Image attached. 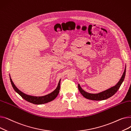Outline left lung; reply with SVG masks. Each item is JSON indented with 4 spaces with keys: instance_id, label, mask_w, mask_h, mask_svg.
I'll return each mask as SVG.
<instances>
[{
    "instance_id": "8db88e82",
    "label": "left lung",
    "mask_w": 131,
    "mask_h": 131,
    "mask_svg": "<svg viewBox=\"0 0 131 131\" xmlns=\"http://www.w3.org/2000/svg\"><path fill=\"white\" fill-rule=\"evenodd\" d=\"M125 74H126V66L122 76L121 79L119 80V81L117 82V83L115 85L112 86L111 88L107 89V90L105 91H101L97 93H89L85 91L84 90H83V89H82V88L81 87L79 84H78V89L81 94L83 95L84 98L88 99L91 100H96V101L106 100L110 97H112V96L114 95L116 93V92L118 90V89H119L124 80Z\"/></svg>"
}]
</instances>
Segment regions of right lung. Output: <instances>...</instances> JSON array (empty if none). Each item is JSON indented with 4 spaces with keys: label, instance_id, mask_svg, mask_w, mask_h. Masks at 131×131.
Returning <instances> with one entry per match:
<instances>
[{
    "label": "right lung",
    "instance_id": "1",
    "mask_svg": "<svg viewBox=\"0 0 131 131\" xmlns=\"http://www.w3.org/2000/svg\"><path fill=\"white\" fill-rule=\"evenodd\" d=\"M9 78H10V81L11 82L12 85L14 89V90L15 91V92H16L20 96H21L24 99H25V100H26L27 101H28L29 102L32 103L33 104L42 105V104H46V103L50 102L57 97V96L58 95L59 92L61 79L59 80L58 85L56 88V89H55L54 90H53L52 92H51V93L43 96H34V95H31L25 94L23 92H22L21 91H20L19 89L15 86L14 83H13V82L10 78V74H9Z\"/></svg>",
    "mask_w": 131,
    "mask_h": 131
}]
</instances>
